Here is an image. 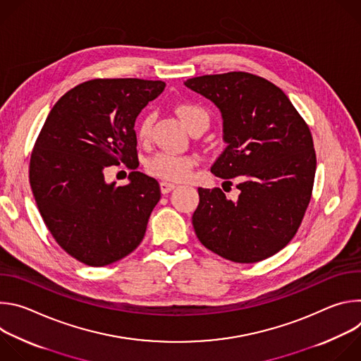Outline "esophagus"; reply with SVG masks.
Here are the masks:
<instances>
[{
    "instance_id": "esophagus-1",
    "label": "esophagus",
    "mask_w": 361,
    "mask_h": 361,
    "mask_svg": "<svg viewBox=\"0 0 361 361\" xmlns=\"http://www.w3.org/2000/svg\"><path fill=\"white\" fill-rule=\"evenodd\" d=\"M176 187H177V184L170 183V181H161V183H160V188H161V192H163V194H167V192L173 191Z\"/></svg>"
}]
</instances>
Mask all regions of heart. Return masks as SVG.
Wrapping results in <instances>:
<instances>
[{
  "instance_id": "b5f03b06",
  "label": "heart",
  "mask_w": 361,
  "mask_h": 361,
  "mask_svg": "<svg viewBox=\"0 0 361 361\" xmlns=\"http://www.w3.org/2000/svg\"><path fill=\"white\" fill-rule=\"evenodd\" d=\"M177 114L183 120L187 128H190L197 120L204 118L209 121V116L202 109L194 104H181L177 107ZM152 126V114H145L140 118L137 124L138 138H147ZM194 166V159L187 156H174V154H157L148 163V171L154 176L170 180H181L188 176Z\"/></svg>"
}]
</instances>
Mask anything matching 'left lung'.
Returning a JSON list of instances; mask_svg holds the SVG:
<instances>
[{"mask_svg": "<svg viewBox=\"0 0 361 361\" xmlns=\"http://www.w3.org/2000/svg\"><path fill=\"white\" fill-rule=\"evenodd\" d=\"M220 110L227 144L212 167L224 183L238 178L237 200L198 188L194 231L204 247L234 263L271 257L297 233L316 174L313 137L288 97L248 73L184 81ZM231 184V183H230Z\"/></svg>", "mask_w": 361, "mask_h": 361, "instance_id": "1", "label": "left lung"}]
</instances>
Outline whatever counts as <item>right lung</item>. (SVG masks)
I'll use <instances>...</instances> for the list:
<instances>
[{
	"mask_svg": "<svg viewBox=\"0 0 361 361\" xmlns=\"http://www.w3.org/2000/svg\"><path fill=\"white\" fill-rule=\"evenodd\" d=\"M166 82L140 78L85 81L49 111L34 145L30 184L56 241L78 262L104 267L133 252L160 201L157 180L131 171L127 185L104 170L137 161V116Z\"/></svg>",
	"mask_w": 361,
	"mask_h": 361,
	"instance_id": "right-lung-1",
	"label": "right lung"
}]
</instances>
